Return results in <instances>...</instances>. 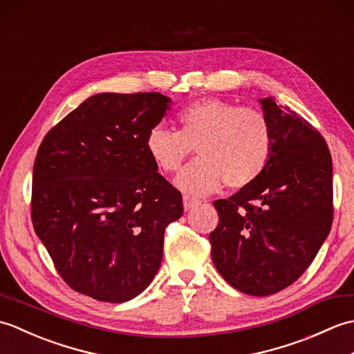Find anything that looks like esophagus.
Returning <instances> with one entry per match:
<instances>
[{"instance_id":"1","label":"esophagus","mask_w":354,"mask_h":354,"mask_svg":"<svg viewBox=\"0 0 354 354\" xmlns=\"http://www.w3.org/2000/svg\"><path fill=\"white\" fill-rule=\"evenodd\" d=\"M183 201H184V208H185V212H189V209H192L193 207L199 205V201H198V199H194V198L187 196V194H184Z\"/></svg>"}]
</instances>
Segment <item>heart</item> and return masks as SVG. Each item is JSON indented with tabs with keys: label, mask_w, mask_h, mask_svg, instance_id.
I'll return each mask as SVG.
<instances>
[{
	"label": "heart",
	"mask_w": 354,
	"mask_h": 354,
	"mask_svg": "<svg viewBox=\"0 0 354 354\" xmlns=\"http://www.w3.org/2000/svg\"><path fill=\"white\" fill-rule=\"evenodd\" d=\"M176 122L178 131L164 124L150 127L145 146L162 173L176 171L196 147L199 158L175 181L185 193L205 196L222 183L242 189L257 181L272 160L274 126L260 109L209 97L185 106Z\"/></svg>",
	"instance_id": "heart-1"
}]
</instances>
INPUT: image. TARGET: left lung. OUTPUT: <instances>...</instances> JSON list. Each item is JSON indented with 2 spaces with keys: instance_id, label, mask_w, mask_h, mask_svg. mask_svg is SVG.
I'll return each mask as SVG.
<instances>
[{
  "instance_id": "8db88e82",
  "label": "left lung",
  "mask_w": 354,
  "mask_h": 354,
  "mask_svg": "<svg viewBox=\"0 0 354 354\" xmlns=\"http://www.w3.org/2000/svg\"><path fill=\"white\" fill-rule=\"evenodd\" d=\"M263 112L274 126L268 169L230 199L209 234L216 269L232 288L266 297L288 288L317 257L333 222L332 155L315 127L270 97Z\"/></svg>"
}]
</instances>
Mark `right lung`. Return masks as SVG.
I'll use <instances>...</instances> for the list:
<instances>
[{
    "label": "right lung",
    "instance_id": "obj_1",
    "mask_svg": "<svg viewBox=\"0 0 354 354\" xmlns=\"http://www.w3.org/2000/svg\"><path fill=\"white\" fill-rule=\"evenodd\" d=\"M170 102L160 93L95 94L51 127L37 149L33 228L79 293L129 301L160 269L164 230L184 207L145 141Z\"/></svg>",
    "mask_w": 354,
    "mask_h": 354
}]
</instances>
